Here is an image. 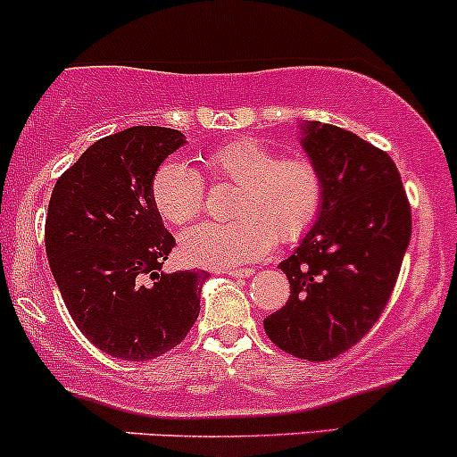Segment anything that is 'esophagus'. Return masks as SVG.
Masks as SVG:
<instances>
[{"mask_svg":"<svg viewBox=\"0 0 457 457\" xmlns=\"http://www.w3.org/2000/svg\"><path fill=\"white\" fill-rule=\"evenodd\" d=\"M224 274L230 276V278H250L254 274L253 268H244V270H227Z\"/></svg>","mask_w":457,"mask_h":457,"instance_id":"esophagus-1","label":"esophagus"}]
</instances>
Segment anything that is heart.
Wrapping results in <instances>:
<instances>
[{"mask_svg": "<svg viewBox=\"0 0 457 457\" xmlns=\"http://www.w3.org/2000/svg\"><path fill=\"white\" fill-rule=\"evenodd\" d=\"M213 186L237 187L230 224H198L179 239L183 261L196 268L242 270L263 259L274 242L309 235L328 201V179L309 155L283 157L256 137H237L203 157ZM204 183L183 162H163L151 179V201L163 222L181 227L204 209Z\"/></svg>", "mask_w": 457, "mask_h": 457, "instance_id": "b5f03b06", "label": "heart"}]
</instances>
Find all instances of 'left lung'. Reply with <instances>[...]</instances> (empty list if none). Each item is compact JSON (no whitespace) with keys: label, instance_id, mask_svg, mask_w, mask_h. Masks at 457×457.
Listing matches in <instances>:
<instances>
[{"label":"left lung","instance_id":"obj_1","mask_svg":"<svg viewBox=\"0 0 457 457\" xmlns=\"http://www.w3.org/2000/svg\"><path fill=\"white\" fill-rule=\"evenodd\" d=\"M302 146L328 179L321 218L278 265L291 295L263 320L276 347L324 362L380 320L402 270L412 215L397 166L382 148L335 125H304Z\"/></svg>","mask_w":457,"mask_h":457}]
</instances>
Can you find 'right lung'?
<instances>
[{"label": "right lung", "instance_id": "obj_1", "mask_svg": "<svg viewBox=\"0 0 457 457\" xmlns=\"http://www.w3.org/2000/svg\"><path fill=\"white\" fill-rule=\"evenodd\" d=\"M183 142L168 127L105 136L51 192L45 250L55 283L86 339L120 361L172 350L201 312L207 271H160L174 237L151 201L153 174Z\"/></svg>", "mask_w": 457, "mask_h": 457}]
</instances>
